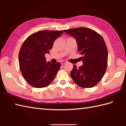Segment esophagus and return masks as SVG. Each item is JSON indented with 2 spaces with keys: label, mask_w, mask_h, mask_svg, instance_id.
I'll return each mask as SVG.
<instances>
[{
  "label": "esophagus",
  "mask_w": 126,
  "mask_h": 126,
  "mask_svg": "<svg viewBox=\"0 0 126 126\" xmlns=\"http://www.w3.org/2000/svg\"><path fill=\"white\" fill-rule=\"evenodd\" d=\"M66 63V61H61V64H64Z\"/></svg>",
  "instance_id": "obj_1"
}]
</instances>
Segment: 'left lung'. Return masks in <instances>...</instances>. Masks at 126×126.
I'll list each match as a JSON object with an SVG mask.
<instances>
[{
  "label": "left lung",
  "mask_w": 126,
  "mask_h": 126,
  "mask_svg": "<svg viewBox=\"0 0 126 126\" xmlns=\"http://www.w3.org/2000/svg\"><path fill=\"white\" fill-rule=\"evenodd\" d=\"M76 38L78 51L83 56V64L77 68L74 65L70 76L79 87L95 86L104 76L108 65V50L103 37L97 32L87 28L64 30Z\"/></svg>",
  "instance_id": "1"
}]
</instances>
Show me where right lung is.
Here are the masks:
<instances>
[{"mask_svg":"<svg viewBox=\"0 0 126 126\" xmlns=\"http://www.w3.org/2000/svg\"><path fill=\"white\" fill-rule=\"evenodd\" d=\"M63 31L43 30L29 36L19 52V67L24 78L32 87H47L54 79L61 63H47L45 54L49 53L55 40Z\"/></svg>","mask_w":126,"mask_h":126,"instance_id":"right-lung-1","label":"right lung"}]
</instances>
